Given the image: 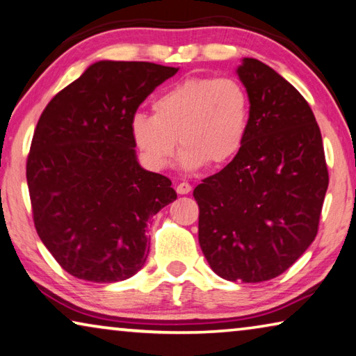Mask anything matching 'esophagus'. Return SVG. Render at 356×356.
Returning <instances> with one entry per match:
<instances>
[{
	"mask_svg": "<svg viewBox=\"0 0 356 356\" xmlns=\"http://www.w3.org/2000/svg\"><path fill=\"white\" fill-rule=\"evenodd\" d=\"M176 190H177L179 195H187V193L192 192V185H190L188 182H180Z\"/></svg>",
	"mask_w": 356,
	"mask_h": 356,
	"instance_id": "obj_1",
	"label": "esophagus"
}]
</instances>
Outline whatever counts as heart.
Here are the masks:
<instances>
[{"label": "heart", "instance_id": "b5f03b06", "mask_svg": "<svg viewBox=\"0 0 356 356\" xmlns=\"http://www.w3.org/2000/svg\"><path fill=\"white\" fill-rule=\"evenodd\" d=\"M153 116L136 113L131 134L148 166L164 169L180 147V166L188 171L224 166L245 145L251 100L235 78L193 76L153 100Z\"/></svg>", "mask_w": 356, "mask_h": 356}]
</instances>
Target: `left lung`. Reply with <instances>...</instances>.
<instances>
[{
  "instance_id": "left-lung-1",
  "label": "left lung",
  "mask_w": 356,
  "mask_h": 356,
  "mask_svg": "<svg viewBox=\"0 0 356 356\" xmlns=\"http://www.w3.org/2000/svg\"><path fill=\"white\" fill-rule=\"evenodd\" d=\"M236 75L251 100L240 153L193 196L198 240L220 278L261 283L286 272L315 240L330 184L321 132L300 92L264 62Z\"/></svg>"
}]
</instances>
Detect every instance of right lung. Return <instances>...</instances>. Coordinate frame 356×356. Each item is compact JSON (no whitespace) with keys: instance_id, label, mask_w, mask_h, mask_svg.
I'll list each match as a JSON object with an SVG mask.
<instances>
[{"instance_id":"right-lung-1","label":"right lung","mask_w":356,"mask_h":356,"mask_svg":"<svg viewBox=\"0 0 356 356\" xmlns=\"http://www.w3.org/2000/svg\"><path fill=\"white\" fill-rule=\"evenodd\" d=\"M177 72L99 60L41 113L26 160L33 220L42 245L73 277L116 283L144 267L147 222L177 193L137 161L131 121Z\"/></svg>"}]
</instances>
